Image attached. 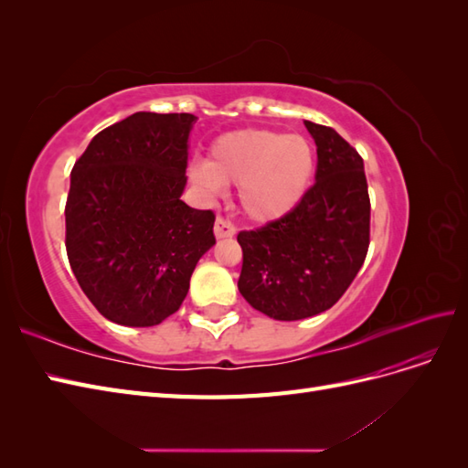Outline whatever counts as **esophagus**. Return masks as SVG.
Wrapping results in <instances>:
<instances>
[{"mask_svg":"<svg viewBox=\"0 0 468 468\" xmlns=\"http://www.w3.org/2000/svg\"><path fill=\"white\" fill-rule=\"evenodd\" d=\"M234 234H236V226L230 220L218 217L215 222V236L220 239V238H232Z\"/></svg>","mask_w":468,"mask_h":468,"instance_id":"esophagus-1","label":"esophagus"}]
</instances>
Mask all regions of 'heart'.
<instances>
[{
	"instance_id": "b5f03b06",
	"label": "heart",
	"mask_w": 468,
	"mask_h": 468,
	"mask_svg": "<svg viewBox=\"0 0 468 468\" xmlns=\"http://www.w3.org/2000/svg\"><path fill=\"white\" fill-rule=\"evenodd\" d=\"M316 172L314 146L301 134L244 129L218 136L208 162H193L189 179L208 199L224 186L239 187V207L258 222H273L301 205Z\"/></svg>"
}]
</instances>
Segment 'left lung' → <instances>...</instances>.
<instances>
[{
    "label": "left lung",
    "instance_id": "1",
    "mask_svg": "<svg viewBox=\"0 0 468 468\" xmlns=\"http://www.w3.org/2000/svg\"><path fill=\"white\" fill-rule=\"evenodd\" d=\"M304 124L316 143V183L291 215L238 234L244 253L239 292L260 313L285 322L332 308L369 250L363 158L330 126Z\"/></svg>",
    "mask_w": 468,
    "mask_h": 468
}]
</instances>
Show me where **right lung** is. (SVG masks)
Masks as SVG:
<instances>
[{
    "mask_svg": "<svg viewBox=\"0 0 468 468\" xmlns=\"http://www.w3.org/2000/svg\"><path fill=\"white\" fill-rule=\"evenodd\" d=\"M191 112H134L93 136L66 201L69 267L107 320L148 328L177 313L215 212L181 201Z\"/></svg>",
    "mask_w": 468,
    "mask_h": 468,
    "instance_id": "obj_1",
    "label": "right lung"
}]
</instances>
